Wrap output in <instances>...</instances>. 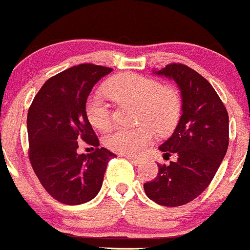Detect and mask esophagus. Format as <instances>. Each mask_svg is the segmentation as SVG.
<instances>
[{"label":"esophagus","instance_id":"1","mask_svg":"<svg viewBox=\"0 0 250 250\" xmlns=\"http://www.w3.org/2000/svg\"><path fill=\"white\" fill-rule=\"evenodd\" d=\"M125 156H126V158H127L128 161H130V162H132L133 165H141V163H142V158L128 156V155H125Z\"/></svg>","mask_w":250,"mask_h":250}]
</instances>
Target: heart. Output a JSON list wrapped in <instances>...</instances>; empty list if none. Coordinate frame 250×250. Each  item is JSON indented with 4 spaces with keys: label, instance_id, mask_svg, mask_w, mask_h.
Returning a JSON list of instances; mask_svg holds the SVG:
<instances>
[{
    "label": "heart",
    "instance_id": "heart-1",
    "mask_svg": "<svg viewBox=\"0 0 250 250\" xmlns=\"http://www.w3.org/2000/svg\"><path fill=\"white\" fill-rule=\"evenodd\" d=\"M106 93L117 103L138 104V120L144 122L135 127H117L107 133L104 144L115 152L138 155L152 142L155 128L167 133L178 123L181 99L173 87H162L156 80L136 74L118 75L107 83ZM88 120L94 127L104 130L111 124L109 104L98 94L85 104Z\"/></svg>",
    "mask_w": 250,
    "mask_h": 250
}]
</instances>
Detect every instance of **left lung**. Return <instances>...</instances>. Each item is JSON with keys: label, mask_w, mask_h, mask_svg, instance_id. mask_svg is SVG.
I'll return each mask as SVG.
<instances>
[{"label": "left lung", "mask_w": 250, "mask_h": 250, "mask_svg": "<svg viewBox=\"0 0 250 250\" xmlns=\"http://www.w3.org/2000/svg\"><path fill=\"white\" fill-rule=\"evenodd\" d=\"M152 74L178 84L182 113L173 135L158 146L178 160L158 166L144 190L158 205L175 208L194 200L213 179L229 146V115L208 80L188 66L169 64Z\"/></svg>", "instance_id": "obj_1"}]
</instances>
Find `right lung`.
<instances>
[{
	"instance_id": "1",
	"label": "right lung",
	"mask_w": 250,
	"mask_h": 250,
	"mask_svg": "<svg viewBox=\"0 0 250 250\" xmlns=\"http://www.w3.org/2000/svg\"><path fill=\"white\" fill-rule=\"evenodd\" d=\"M112 69L80 64L44 83L27 114L29 161L40 184L60 203L80 205L100 192L108 161L115 157L100 143L88 120L87 99ZM81 138L97 147L77 154Z\"/></svg>"
}]
</instances>
